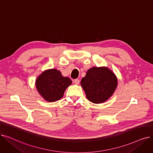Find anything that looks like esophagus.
Returning a JSON list of instances; mask_svg holds the SVG:
<instances>
[{"label":"esophagus","instance_id":"obj_1","mask_svg":"<svg viewBox=\"0 0 153 153\" xmlns=\"http://www.w3.org/2000/svg\"><path fill=\"white\" fill-rule=\"evenodd\" d=\"M74 84H76V85H78V84H79L80 81H79V80L78 79H74Z\"/></svg>","mask_w":153,"mask_h":153}]
</instances>
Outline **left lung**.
Returning <instances> with one entry per match:
<instances>
[{"instance_id":"obj_1","label":"left lung","mask_w":153,"mask_h":153,"mask_svg":"<svg viewBox=\"0 0 153 153\" xmlns=\"http://www.w3.org/2000/svg\"><path fill=\"white\" fill-rule=\"evenodd\" d=\"M88 100L94 103L106 101L117 86V79L107 68L93 67L87 71L81 81Z\"/></svg>"}]
</instances>
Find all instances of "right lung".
I'll return each mask as SVG.
<instances>
[{"mask_svg":"<svg viewBox=\"0 0 153 153\" xmlns=\"http://www.w3.org/2000/svg\"><path fill=\"white\" fill-rule=\"evenodd\" d=\"M72 81L62 76L61 72L55 69L45 71L36 81V89L42 97L48 102H55L62 97L66 88Z\"/></svg>","mask_w":153,"mask_h":153,"instance_id":"1","label":"right lung"}]
</instances>
